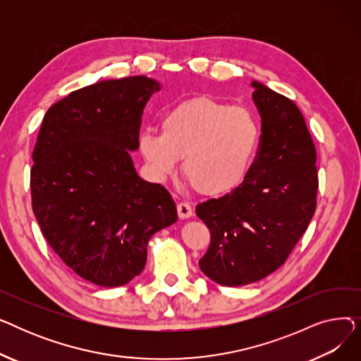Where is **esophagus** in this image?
Masks as SVG:
<instances>
[{
    "instance_id": "1",
    "label": "esophagus",
    "mask_w": 361,
    "mask_h": 361,
    "mask_svg": "<svg viewBox=\"0 0 361 361\" xmlns=\"http://www.w3.org/2000/svg\"><path fill=\"white\" fill-rule=\"evenodd\" d=\"M177 212H178V216L181 219H187V218H190L193 215L192 206L188 204V203H185V202H181V203L177 204Z\"/></svg>"
}]
</instances>
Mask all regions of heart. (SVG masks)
Wrapping results in <instances>:
<instances>
[{"instance_id": "heart-1", "label": "heart", "mask_w": 361, "mask_h": 361, "mask_svg": "<svg viewBox=\"0 0 361 361\" xmlns=\"http://www.w3.org/2000/svg\"><path fill=\"white\" fill-rule=\"evenodd\" d=\"M260 143V124L245 106L211 97L185 99L164 114L161 135L145 130L139 152L150 176L165 181L183 158V173L203 196L228 193L247 176Z\"/></svg>"}]
</instances>
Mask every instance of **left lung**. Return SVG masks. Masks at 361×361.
Here are the masks:
<instances>
[{
	"mask_svg": "<svg viewBox=\"0 0 361 361\" xmlns=\"http://www.w3.org/2000/svg\"><path fill=\"white\" fill-rule=\"evenodd\" d=\"M262 118L257 157L231 193L196 206L211 231L202 272L226 287L260 281L287 260L316 209V149L297 105L253 80Z\"/></svg>",
	"mask_w": 361,
	"mask_h": 361,
	"instance_id": "1",
	"label": "left lung"
}]
</instances>
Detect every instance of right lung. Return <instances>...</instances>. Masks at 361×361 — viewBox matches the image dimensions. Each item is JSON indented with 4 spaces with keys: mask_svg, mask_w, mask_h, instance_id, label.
<instances>
[{
    "mask_svg": "<svg viewBox=\"0 0 361 361\" xmlns=\"http://www.w3.org/2000/svg\"><path fill=\"white\" fill-rule=\"evenodd\" d=\"M161 83L146 75L71 92L45 114L33 150V214L52 250L83 279L126 286L146 264L150 237L177 221L161 184L137 176L143 109Z\"/></svg>",
    "mask_w": 361,
    "mask_h": 361,
    "instance_id": "obj_1",
    "label": "right lung"
}]
</instances>
